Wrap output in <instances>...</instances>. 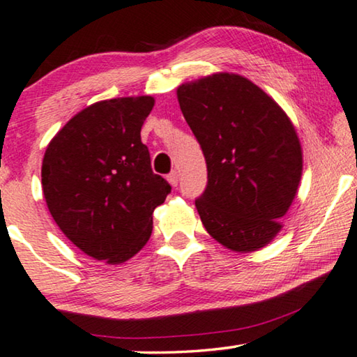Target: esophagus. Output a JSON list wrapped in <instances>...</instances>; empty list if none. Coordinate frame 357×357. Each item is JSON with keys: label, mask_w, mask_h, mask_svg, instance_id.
Segmentation results:
<instances>
[{"label": "esophagus", "mask_w": 357, "mask_h": 357, "mask_svg": "<svg viewBox=\"0 0 357 357\" xmlns=\"http://www.w3.org/2000/svg\"><path fill=\"white\" fill-rule=\"evenodd\" d=\"M167 179H168V183L173 185V188H176V185H178V181H179V174H178L176 169H173V172L169 173L168 176H167Z\"/></svg>", "instance_id": "1"}]
</instances>
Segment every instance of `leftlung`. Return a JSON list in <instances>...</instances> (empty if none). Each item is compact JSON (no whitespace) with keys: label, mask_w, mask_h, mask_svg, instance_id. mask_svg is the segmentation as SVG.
I'll return each mask as SVG.
<instances>
[{"label":"left lung","mask_w":357,"mask_h":357,"mask_svg":"<svg viewBox=\"0 0 357 357\" xmlns=\"http://www.w3.org/2000/svg\"><path fill=\"white\" fill-rule=\"evenodd\" d=\"M178 102L202 147L208 183L195 200L205 229L234 252L277 238L303 176V147L284 109L248 77L215 73L181 84Z\"/></svg>","instance_id":"1"}]
</instances>
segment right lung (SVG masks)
Masks as SVG:
<instances>
[{
    "label": "right lung",
    "mask_w": 357,
    "mask_h": 357,
    "mask_svg": "<svg viewBox=\"0 0 357 357\" xmlns=\"http://www.w3.org/2000/svg\"><path fill=\"white\" fill-rule=\"evenodd\" d=\"M150 95L89 105L50 140L42 163L47 207L71 243L95 260L124 264L147 244L153 210L172 188L150 167L140 129Z\"/></svg>",
    "instance_id": "add662e5"
}]
</instances>
